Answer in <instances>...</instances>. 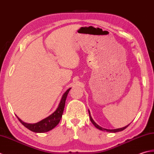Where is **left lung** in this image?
Returning <instances> with one entry per match:
<instances>
[{"instance_id":"obj_1","label":"left lung","mask_w":154,"mask_h":154,"mask_svg":"<svg viewBox=\"0 0 154 154\" xmlns=\"http://www.w3.org/2000/svg\"><path fill=\"white\" fill-rule=\"evenodd\" d=\"M88 112H89V116H90V121L92 122V123L94 125V126L96 128H98V129H99L100 130H102V131H108V132H112V133H116V132H118V131H123L124 130H125V128H126L128 125H129V124L128 125H127L126 126H125V127H123V128H118V129H114V130H109V129H106V128H102V127H100L99 125H98L97 124L96 122L94 121V120L92 119V116H91V115H90V110L88 109Z\"/></svg>"}]
</instances>
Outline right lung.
Wrapping results in <instances>:
<instances>
[{"label": "right lung", "instance_id": "add662e5", "mask_svg": "<svg viewBox=\"0 0 154 154\" xmlns=\"http://www.w3.org/2000/svg\"><path fill=\"white\" fill-rule=\"evenodd\" d=\"M70 89L71 88H68L64 93V94L62 96L61 100L59 103V105L57 109H56L51 115H50L49 116L43 119L41 121L37 122V123L35 124L26 123V122L21 120L17 116L18 119V120L20 122V123L23 124L24 126L28 128V129L30 130V131H33V132L44 133L47 132V131L52 130L53 128H54L56 125L59 124L60 121L61 120L62 116V114H63V111L64 109L66 100L68 94Z\"/></svg>", "mask_w": 154, "mask_h": 154}]
</instances>
